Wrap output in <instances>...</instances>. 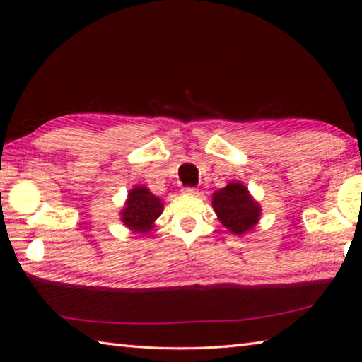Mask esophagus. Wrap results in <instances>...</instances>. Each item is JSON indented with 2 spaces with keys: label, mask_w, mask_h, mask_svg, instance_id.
<instances>
[{
  "label": "esophagus",
  "mask_w": 362,
  "mask_h": 362,
  "mask_svg": "<svg viewBox=\"0 0 362 362\" xmlns=\"http://www.w3.org/2000/svg\"><path fill=\"white\" fill-rule=\"evenodd\" d=\"M183 194H198V189L193 188V187H185L182 189Z\"/></svg>",
  "instance_id": "34e87169"
}]
</instances>
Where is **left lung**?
<instances>
[{"label":"left lung","instance_id":"obj_1","mask_svg":"<svg viewBox=\"0 0 362 362\" xmlns=\"http://www.w3.org/2000/svg\"><path fill=\"white\" fill-rule=\"evenodd\" d=\"M212 207L225 228L244 235L254 228L260 218V204L240 182L228 183L212 194Z\"/></svg>","mask_w":362,"mask_h":362}]
</instances>
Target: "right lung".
<instances>
[{
    "instance_id": "right-lung-1",
    "label": "right lung",
    "mask_w": 362,
    "mask_h": 362,
    "mask_svg": "<svg viewBox=\"0 0 362 362\" xmlns=\"http://www.w3.org/2000/svg\"><path fill=\"white\" fill-rule=\"evenodd\" d=\"M163 203L146 187H134L124 209L121 211V220L134 233H148L155 226V220L161 216Z\"/></svg>"
}]
</instances>
